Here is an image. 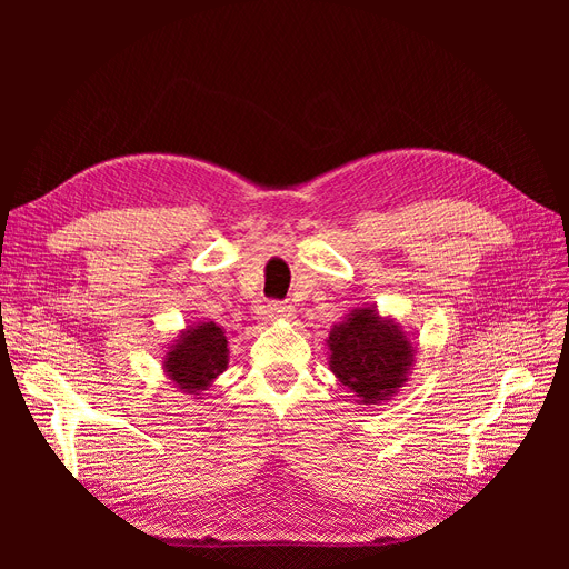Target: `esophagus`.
Segmentation results:
<instances>
[{
    "instance_id": "obj_1",
    "label": "esophagus",
    "mask_w": 569,
    "mask_h": 569,
    "mask_svg": "<svg viewBox=\"0 0 569 569\" xmlns=\"http://www.w3.org/2000/svg\"><path fill=\"white\" fill-rule=\"evenodd\" d=\"M266 313H268L270 320H280V322H289V320H295V316H297L295 306L287 303V301H272V303H268V311Z\"/></svg>"
}]
</instances>
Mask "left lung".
Here are the masks:
<instances>
[{
	"instance_id": "1",
	"label": "left lung",
	"mask_w": 569,
	"mask_h": 569,
	"mask_svg": "<svg viewBox=\"0 0 569 569\" xmlns=\"http://www.w3.org/2000/svg\"><path fill=\"white\" fill-rule=\"evenodd\" d=\"M325 341L330 370L360 406L389 401L406 387L416 363L412 337L372 303L351 308Z\"/></svg>"
}]
</instances>
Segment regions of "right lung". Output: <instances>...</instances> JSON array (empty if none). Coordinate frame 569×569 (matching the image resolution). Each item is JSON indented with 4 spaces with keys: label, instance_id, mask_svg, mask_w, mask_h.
<instances>
[{
    "label": "right lung",
    "instance_id": "right-lung-1",
    "mask_svg": "<svg viewBox=\"0 0 569 569\" xmlns=\"http://www.w3.org/2000/svg\"><path fill=\"white\" fill-rule=\"evenodd\" d=\"M230 349L226 327L213 320H197L168 343L163 353V372L182 393L201 399V391L213 387L228 370Z\"/></svg>",
    "mask_w": 569,
    "mask_h": 569
}]
</instances>
